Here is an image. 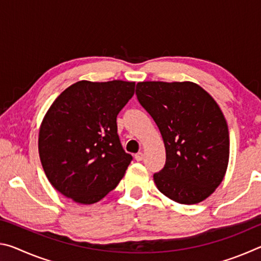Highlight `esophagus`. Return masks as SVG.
<instances>
[{
  "mask_svg": "<svg viewBox=\"0 0 261 261\" xmlns=\"http://www.w3.org/2000/svg\"><path fill=\"white\" fill-rule=\"evenodd\" d=\"M135 159L137 161H143L144 160V153L138 152L137 154H135Z\"/></svg>",
  "mask_w": 261,
  "mask_h": 261,
  "instance_id": "esophagus-1",
  "label": "esophagus"
}]
</instances>
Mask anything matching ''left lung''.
Here are the masks:
<instances>
[{
	"instance_id": "left-lung-1",
	"label": "left lung",
	"mask_w": 261,
	"mask_h": 261,
	"mask_svg": "<svg viewBox=\"0 0 261 261\" xmlns=\"http://www.w3.org/2000/svg\"><path fill=\"white\" fill-rule=\"evenodd\" d=\"M136 94L165 143L166 165L153 175L159 191L178 204L205 200L229 161V131L219 105L191 82L138 83Z\"/></svg>"
}]
</instances>
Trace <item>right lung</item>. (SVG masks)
I'll list each match as a JSON object with an SVG mask.
<instances>
[{
	"instance_id": "obj_1",
	"label": "right lung",
	"mask_w": 261,
	"mask_h": 261,
	"mask_svg": "<svg viewBox=\"0 0 261 261\" xmlns=\"http://www.w3.org/2000/svg\"><path fill=\"white\" fill-rule=\"evenodd\" d=\"M134 94V82L81 81L53 102L39 131V155L63 196L91 205L120 183L132 156L122 147L116 117Z\"/></svg>"
}]
</instances>
